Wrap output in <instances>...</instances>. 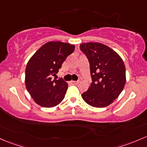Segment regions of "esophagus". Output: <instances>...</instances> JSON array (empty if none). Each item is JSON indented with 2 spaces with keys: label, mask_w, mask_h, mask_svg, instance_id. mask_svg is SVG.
I'll return each mask as SVG.
<instances>
[{
  "label": "esophagus",
  "mask_w": 147,
  "mask_h": 147,
  "mask_svg": "<svg viewBox=\"0 0 147 147\" xmlns=\"http://www.w3.org/2000/svg\"><path fill=\"white\" fill-rule=\"evenodd\" d=\"M79 82H80L79 81H71V83H72V84H74V85L78 84Z\"/></svg>",
  "instance_id": "34e87169"
}]
</instances>
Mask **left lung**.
Wrapping results in <instances>:
<instances>
[{
	"mask_svg": "<svg viewBox=\"0 0 147 147\" xmlns=\"http://www.w3.org/2000/svg\"><path fill=\"white\" fill-rule=\"evenodd\" d=\"M80 49L89 61L92 77L91 86L82 97L92 107H107L119 97L125 86L123 61L115 51L101 43H82Z\"/></svg>",
	"mask_w": 147,
	"mask_h": 147,
	"instance_id": "obj_1",
	"label": "left lung"
}]
</instances>
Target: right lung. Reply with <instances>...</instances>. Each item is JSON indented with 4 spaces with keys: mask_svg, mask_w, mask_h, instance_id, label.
I'll return each instance as SVG.
<instances>
[{
    "mask_svg": "<svg viewBox=\"0 0 147 147\" xmlns=\"http://www.w3.org/2000/svg\"><path fill=\"white\" fill-rule=\"evenodd\" d=\"M75 48L68 43L48 42L29 59L26 67V87L41 107H55L63 100L68 85L62 78L53 80L51 75H56Z\"/></svg>",
    "mask_w": 147,
    "mask_h": 147,
    "instance_id": "1",
    "label": "right lung"
}]
</instances>
